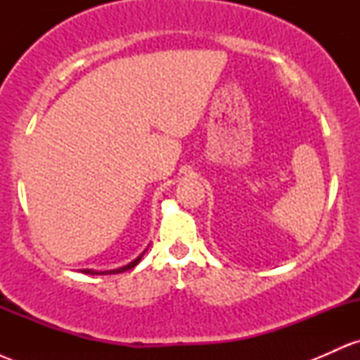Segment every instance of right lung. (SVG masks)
Here are the masks:
<instances>
[{"label":"right lung","instance_id":"right-lung-1","mask_svg":"<svg viewBox=\"0 0 360 360\" xmlns=\"http://www.w3.org/2000/svg\"><path fill=\"white\" fill-rule=\"evenodd\" d=\"M147 250V249H146ZM146 250L142 252V254L139 255L137 259L135 260H131L130 264H127V266H123V267H118V269H113V271H93V269H82L81 272H84V274H96V276H101V274H120V272H125V271H130L131 267H135L137 266V264L140 262V259L143 257V254H146Z\"/></svg>","mask_w":360,"mask_h":360}]
</instances>
